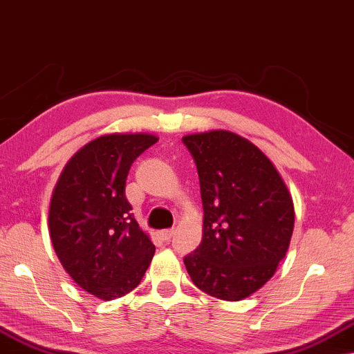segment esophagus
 Returning a JSON list of instances; mask_svg holds the SVG:
<instances>
[{"label": "esophagus", "mask_w": 354, "mask_h": 354, "mask_svg": "<svg viewBox=\"0 0 354 354\" xmlns=\"http://www.w3.org/2000/svg\"><path fill=\"white\" fill-rule=\"evenodd\" d=\"M173 236H175V229H163V231H160L162 241H165V242L171 241Z\"/></svg>", "instance_id": "34e87169"}]
</instances>
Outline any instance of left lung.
Returning a JSON list of instances; mask_svg holds the SVG:
<instances>
[{
    "instance_id": "left-lung-1",
    "label": "left lung",
    "mask_w": 354,
    "mask_h": 354,
    "mask_svg": "<svg viewBox=\"0 0 354 354\" xmlns=\"http://www.w3.org/2000/svg\"><path fill=\"white\" fill-rule=\"evenodd\" d=\"M196 162L203 205L201 245L184 257L192 282L220 300L265 286L286 257L293 203L265 153L231 131L183 138Z\"/></svg>"
}]
</instances>
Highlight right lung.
Listing matches in <instances>:
<instances>
[{"instance_id": "add662e5", "label": "right lung", "mask_w": 354, "mask_h": 354, "mask_svg": "<svg viewBox=\"0 0 354 354\" xmlns=\"http://www.w3.org/2000/svg\"><path fill=\"white\" fill-rule=\"evenodd\" d=\"M157 141L152 134L94 139L71 158L54 189V250L68 276L101 300L136 288L156 252L134 220L125 186L133 162Z\"/></svg>"}]
</instances>
